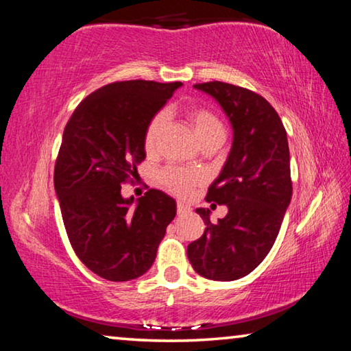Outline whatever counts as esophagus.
<instances>
[{"label":"esophagus","mask_w":351,"mask_h":351,"mask_svg":"<svg viewBox=\"0 0 351 351\" xmlns=\"http://www.w3.org/2000/svg\"><path fill=\"white\" fill-rule=\"evenodd\" d=\"M192 212V209H190V207L187 206V204H184V203H178L176 204V213L180 217H184V215H187V213H190Z\"/></svg>","instance_id":"1"}]
</instances>
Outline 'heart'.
Listing matches in <instances>:
<instances>
[{"label": "heart", "instance_id": "1", "mask_svg": "<svg viewBox=\"0 0 351 351\" xmlns=\"http://www.w3.org/2000/svg\"><path fill=\"white\" fill-rule=\"evenodd\" d=\"M186 117L190 127L193 130V134L195 138H197L198 144L212 138H223L224 128L221 121H219L215 112L206 108V106H189V108H186ZM164 112H158V114H154L150 119V122L147 123L144 132V148L147 153H152L154 152V148H156L159 132H161V128L164 125ZM159 181H161L162 186L170 190L171 193L180 195V197H187V195L192 192L195 184H197V178L186 173V171L182 170L167 167L159 173Z\"/></svg>", "mask_w": 351, "mask_h": 351}]
</instances>
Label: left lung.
Returning <instances> with one entry per match:
<instances>
[{
    "instance_id": "left-lung-1",
    "label": "left lung",
    "mask_w": 351,
    "mask_h": 351,
    "mask_svg": "<svg viewBox=\"0 0 351 351\" xmlns=\"http://www.w3.org/2000/svg\"><path fill=\"white\" fill-rule=\"evenodd\" d=\"M193 86L221 105L234 142L206 197L207 203L228 206V215L212 223L209 209H197L206 230L187 246V257L199 276L230 282L257 268L280 230L293 197L287 130L257 93L217 80Z\"/></svg>"
}]
</instances>
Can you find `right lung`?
I'll list each match as a JSON object with an SVG mask.
<instances>
[{
	"mask_svg": "<svg viewBox=\"0 0 351 351\" xmlns=\"http://www.w3.org/2000/svg\"><path fill=\"white\" fill-rule=\"evenodd\" d=\"M181 82L123 80L85 97L64 127L54 187L68 239L88 269L110 282L138 278L152 268L173 198L150 189L133 207L121 186L145 159L147 123Z\"/></svg>",
	"mask_w": 351,
	"mask_h": 351,
	"instance_id": "add662e5",
	"label": "right lung"
}]
</instances>
